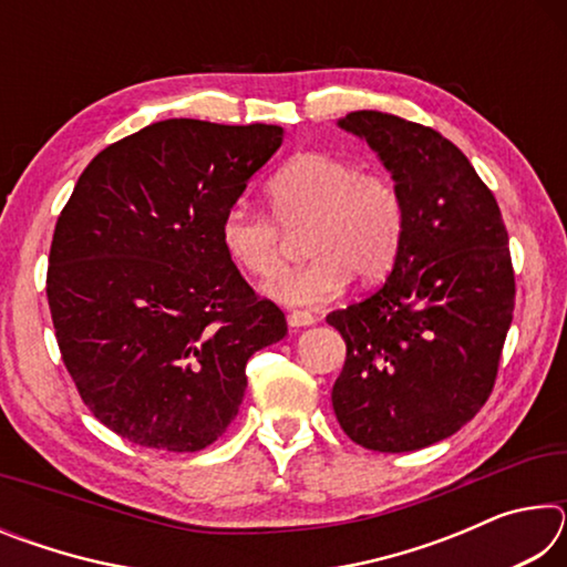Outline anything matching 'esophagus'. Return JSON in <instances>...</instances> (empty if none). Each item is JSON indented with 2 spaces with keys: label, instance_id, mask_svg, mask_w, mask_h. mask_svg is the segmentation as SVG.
I'll list each match as a JSON object with an SVG mask.
<instances>
[{
  "label": "esophagus",
  "instance_id": "1",
  "mask_svg": "<svg viewBox=\"0 0 567 567\" xmlns=\"http://www.w3.org/2000/svg\"><path fill=\"white\" fill-rule=\"evenodd\" d=\"M287 322H290V328H310V324H315V315L307 310H292L287 315Z\"/></svg>",
  "mask_w": 567,
  "mask_h": 567
}]
</instances>
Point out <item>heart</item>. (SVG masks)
<instances>
[{
    "mask_svg": "<svg viewBox=\"0 0 567 567\" xmlns=\"http://www.w3.org/2000/svg\"><path fill=\"white\" fill-rule=\"evenodd\" d=\"M270 215L243 205L229 207L219 223V243L239 270L270 280L282 267L280 228L305 227V265L267 285L285 305H322L338 297L354 275L372 282L390 270L402 237V197L382 172L358 162L305 152L267 185ZM278 224L275 226L274 223Z\"/></svg>",
    "mask_w": 567,
    "mask_h": 567,
    "instance_id": "obj_1",
    "label": "heart"
}]
</instances>
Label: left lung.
Masks as SVG:
<instances>
[{"label":"left lung","mask_w":567,"mask_h":567,"mask_svg":"<svg viewBox=\"0 0 567 567\" xmlns=\"http://www.w3.org/2000/svg\"><path fill=\"white\" fill-rule=\"evenodd\" d=\"M338 124L395 179L402 237L385 285L328 315L348 344L332 408L352 443L410 453L455 435L491 398L515 305L507 229L440 132L375 110Z\"/></svg>","instance_id":"obj_1"}]
</instances>
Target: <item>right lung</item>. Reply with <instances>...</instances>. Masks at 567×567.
I'll return each instance as SVG.
<instances>
[{
  "instance_id": "right-lung-1",
  "label": "right lung",
  "mask_w": 567,
  "mask_h": 567,
  "mask_svg": "<svg viewBox=\"0 0 567 567\" xmlns=\"http://www.w3.org/2000/svg\"><path fill=\"white\" fill-rule=\"evenodd\" d=\"M282 137L277 124L155 122L102 150L56 219V344L84 405L134 445H213L245 398L247 360L287 334L219 243Z\"/></svg>"
}]
</instances>
